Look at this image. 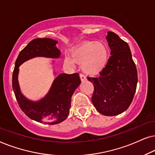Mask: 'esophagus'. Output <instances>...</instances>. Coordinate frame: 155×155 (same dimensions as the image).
<instances>
[{
  "label": "esophagus",
  "instance_id": "esophagus-1",
  "mask_svg": "<svg viewBox=\"0 0 155 155\" xmlns=\"http://www.w3.org/2000/svg\"><path fill=\"white\" fill-rule=\"evenodd\" d=\"M79 76H80V79H81V81H84V80L86 79V76H84L83 74H79Z\"/></svg>",
  "mask_w": 155,
  "mask_h": 155
}]
</instances>
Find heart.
<instances>
[{
  "mask_svg": "<svg viewBox=\"0 0 155 155\" xmlns=\"http://www.w3.org/2000/svg\"><path fill=\"white\" fill-rule=\"evenodd\" d=\"M108 61V50L106 45L102 42H84L71 51V58L66 57L64 63L73 66L74 61L81 64L85 73L96 75L103 71Z\"/></svg>",
  "mask_w": 155,
  "mask_h": 155,
  "instance_id": "obj_1",
  "label": "heart"
}]
</instances>
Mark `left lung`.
<instances>
[{
  "instance_id": "left-lung-1",
  "label": "left lung",
  "mask_w": 155,
  "mask_h": 155,
  "mask_svg": "<svg viewBox=\"0 0 155 155\" xmlns=\"http://www.w3.org/2000/svg\"><path fill=\"white\" fill-rule=\"evenodd\" d=\"M111 49L106 67L96 77L87 79L94 84L92 103L99 113L113 116L126 110L131 104L137 83V71L130 47L117 35L106 37Z\"/></svg>"
}]
</instances>
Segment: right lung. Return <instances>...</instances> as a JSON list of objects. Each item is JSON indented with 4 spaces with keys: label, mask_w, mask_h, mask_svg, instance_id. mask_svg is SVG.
<instances>
[{
    "label": "right lung",
    "mask_w": 155,
    "mask_h": 155,
    "mask_svg": "<svg viewBox=\"0 0 155 155\" xmlns=\"http://www.w3.org/2000/svg\"><path fill=\"white\" fill-rule=\"evenodd\" d=\"M57 41L49 38L35 39L20 51L13 70V89L20 108L30 119L40 123L54 125L67 119L71 107V99L74 91L79 86V74H61L54 81L46 96L38 102L25 98L20 91L18 74L20 65L35 57L58 58L60 51L57 48Z\"/></svg>",
    "instance_id": "obj_1"
}]
</instances>
